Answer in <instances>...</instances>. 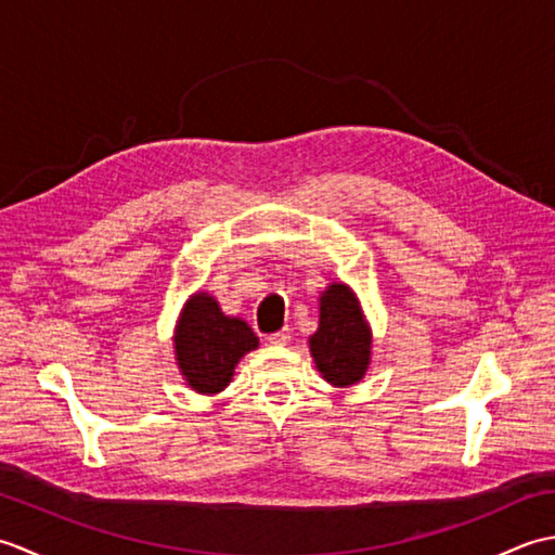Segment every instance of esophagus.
Wrapping results in <instances>:
<instances>
[{"label": "esophagus", "mask_w": 555, "mask_h": 555, "mask_svg": "<svg viewBox=\"0 0 555 555\" xmlns=\"http://www.w3.org/2000/svg\"><path fill=\"white\" fill-rule=\"evenodd\" d=\"M267 340L271 346H286L291 340V332H288V328H281V332H276V334H269Z\"/></svg>", "instance_id": "34e87169"}]
</instances>
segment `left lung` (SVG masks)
<instances>
[{"instance_id": "left-lung-1", "label": "left lung", "mask_w": 555, "mask_h": 555, "mask_svg": "<svg viewBox=\"0 0 555 555\" xmlns=\"http://www.w3.org/2000/svg\"><path fill=\"white\" fill-rule=\"evenodd\" d=\"M317 370L334 386L358 384L370 367L372 332L360 300L346 284H332L320 298V326L310 336Z\"/></svg>"}]
</instances>
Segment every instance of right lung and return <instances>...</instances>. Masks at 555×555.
<instances>
[{"label": "right lung", "mask_w": 555, "mask_h": 555, "mask_svg": "<svg viewBox=\"0 0 555 555\" xmlns=\"http://www.w3.org/2000/svg\"><path fill=\"white\" fill-rule=\"evenodd\" d=\"M259 346L241 317H227L209 293H195L183 305L173 348L179 370L197 393H219L229 386L235 364Z\"/></svg>", "instance_id": "1"}]
</instances>
